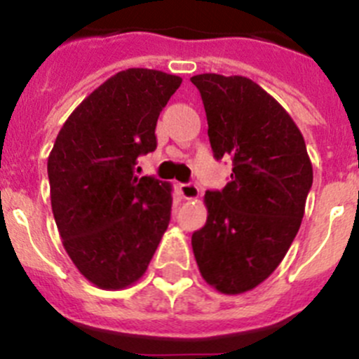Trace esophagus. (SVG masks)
<instances>
[{
    "mask_svg": "<svg viewBox=\"0 0 359 359\" xmlns=\"http://www.w3.org/2000/svg\"><path fill=\"white\" fill-rule=\"evenodd\" d=\"M179 191H180V195H182L186 200H195L200 196V189L196 184H180Z\"/></svg>",
    "mask_w": 359,
    "mask_h": 359,
    "instance_id": "34e87169",
    "label": "esophagus"
}]
</instances>
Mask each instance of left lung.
<instances>
[{
  "mask_svg": "<svg viewBox=\"0 0 359 359\" xmlns=\"http://www.w3.org/2000/svg\"><path fill=\"white\" fill-rule=\"evenodd\" d=\"M216 159L233 161L230 182L207 191V223L191 246L200 274L221 294L248 292L289 251L313 182L304 138L273 95L244 76L198 74Z\"/></svg>",
  "mask_w": 359,
  "mask_h": 359,
  "instance_id": "8db88e82",
  "label": "left lung"
}]
</instances>
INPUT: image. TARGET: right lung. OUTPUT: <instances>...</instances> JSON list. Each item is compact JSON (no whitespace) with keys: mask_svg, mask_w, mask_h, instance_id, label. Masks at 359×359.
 <instances>
[{"mask_svg":"<svg viewBox=\"0 0 359 359\" xmlns=\"http://www.w3.org/2000/svg\"><path fill=\"white\" fill-rule=\"evenodd\" d=\"M182 78L127 69L70 113L48 159L51 207L67 255L104 290L145 274L170 223L172 184L136 177L156 150V123Z\"/></svg>","mask_w":359,"mask_h":359,"instance_id":"1","label":"right lung"}]
</instances>
